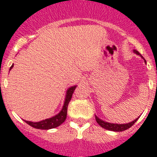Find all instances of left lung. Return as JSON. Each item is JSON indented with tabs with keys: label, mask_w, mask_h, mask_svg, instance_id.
I'll return each instance as SVG.
<instances>
[{
	"label": "left lung",
	"mask_w": 157,
	"mask_h": 157,
	"mask_svg": "<svg viewBox=\"0 0 157 157\" xmlns=\"http://www.w3.org/2000/svg\"><path fill=\"white\" fill-rule=\"evenodd\" d=\"M133 52L137 55H140L142 57V55L140 54L139 52H137L136 50H133ZM146 62V61H145ZM138 119V118H136L135 120L132 121L131 123H128V124H110V123H108V122H105L100 119L98 118L97 116H95V120L97 122L99 125H100V127H102L105 129H107V130H110V131H114V132H122L124 131V130H127L129 128H131L133 124L137 122V120Z\"/></svg>",
	"instance_id": "obj_1"
}]
</instances>
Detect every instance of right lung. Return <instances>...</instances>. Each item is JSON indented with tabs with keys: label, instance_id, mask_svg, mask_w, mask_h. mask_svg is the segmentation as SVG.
<instances>
[{
	"label": "right lung",
	"instance_id": "obj_1",
	"mask_svg": "<svg viewBox=\"0 0 157 157\" xmlns=\"http://www.w3.org/2000/svg\"><path fill=\"white\" fill-rule=\"evenodd\" d=\"M13 66L14 65H12L11 67H10V70L13 67ZM76 88V86H75L70 87V88L67 90L63 109H62V110L60 111L59 113H57V115L53 116V117H52V118H47V119L42 120V121L40 122H35V123H33V122L25 121V120L26 124H28L29 125H30L31 127H33L34 128L45 129V130L54 128H57V127L60 126L61 124H63V122L65 121L66 118H67L68 104L70 102L71 99V96H72V94H73L74 90H75Z\"/></svg>",
	"mask_w": 157,
	"mask_h": 157
}]
</instances>
